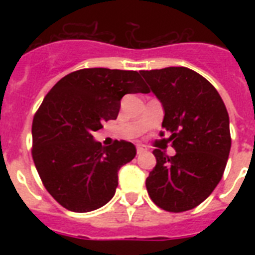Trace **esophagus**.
I'll use <instances>...</instances> for the list:
<instances>
[{"mask_svg":"<svg viewBox=\"0 0 255 255\" xmlns=\"http://www.w3.org/2000/svg\"><path fill=\"white\" fill-rule=\"evenodd\" d=\"M147 149L148 148L145 147L144 144H137V145H136V151H137V153H143V152H145Z\"/></svg>","mask_w":255,"mask_h":255,"instance_id":"34e87169","label":"esophagus"}]
</instances>
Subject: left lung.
<instances>
[{
    "instance_id": "1",
    "label": "left lung",
    "mask_w": 255,
    "mask_h": 255,
    "mask_svg": "<svg viewBox=\"0 0 255 255\" xmlns=\"http://www.w3.org/2000/svg\"><path fill=\"white\" fill-rule=\"evenodd\" d=\"M164 108L163 128L176 151L156 148V167L145 180L148 194L168 212L200 205L222 178L229 157V115L217 90L186 67L141 71ZM163 136L164 132H160Z\"/></svg>"
}]
</instances>
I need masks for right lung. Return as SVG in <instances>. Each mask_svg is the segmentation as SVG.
<instances>
[{
  "instance_id": "1",
  "label": "right lung",
  "mask_w": 255,
  "mask_h": 255,
  "mask_svg": "<svg viewBox=\"0 0 255 255\" xmlns=\"http://www.w3.org/2000/svg\"><path fill=\"white\" fill-rule=\"evenodd\" d=\"M148 94L137 71L83 69L45 96L33 119V155L43 185L63 208L86 213L115 194L118 173L136 156L132 143L103 147L92 133L118 118L126 94Z\"/></svg>"
}]
</instances>
